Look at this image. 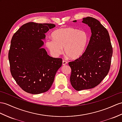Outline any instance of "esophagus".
<instances>
[{
	"label": "esophagus",
	"instance_id": "obj_1",
	"mask_svg": "<svg viewBox=\"0 0 122 122\" xmlns=\"http://www.w3.org/2000/svg\"><path fill=\"white\" fill-rule=\"evenodd\" d=\"M67 64V62L65 61H63V65H66Z\"/></svg>",
	"mask_w": 122,
	"mask_h": 122
}]
</instances>
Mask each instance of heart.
Here are the masks:
<instances>
[{"instance_id":"b5f03b06","label":"heart","mask_w":122,"mask_h":122,"mask_svg":"<svg viewBox=\"0 0 122 122\" xmlns=\"http://www.w3.org/2000/svg\"><path fill=\"white\" fill-rule=\"evenodd\" d=\"M52 40H46V46L55 57L63 51L72 59L79 58L84 54L88 41L87 34L83 30L71 27L56 29L51 35Z\"/></svg>"}]
</instances>
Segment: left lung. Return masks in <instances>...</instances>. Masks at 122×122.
<instances>
[{
    "mask_svg": "<svg viewBox=\"0 0 122 122\" xmlns=\"http://www.w3.org/2000/svg\"><path fill=\"white\" fill-rule=\"evenodd\" d=\"M82 23L90 27L92 35L84 54L69 63L70 83L76 91L94 88L102 82L109 72L113 52L108 31L99 20L88 16Z\"/></svg>",
    "mask_w": 122,
    "mask_h": 122,
    "instance_id": "obj_1",
    "label": "left lung"
}]
</instances>
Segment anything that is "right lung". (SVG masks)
<instances>
[{"mask_svg":"<svg viewBox=\"0 0 122 122\" xmlns=\"http://www.w3.org/2000/svg\"><path fill=\"white\" fill-rule=\"evenodd\" d=\"M53 24L28 22L22 25L11 41L8 58L12 76L23 90L32 94L47 92L54 82L62 59L47 54L43 40Z\"/></svg>","mask_w":122,"mask_h":122,"instance_id":"1","label":"right lung"}]
</instances>
